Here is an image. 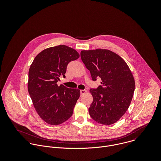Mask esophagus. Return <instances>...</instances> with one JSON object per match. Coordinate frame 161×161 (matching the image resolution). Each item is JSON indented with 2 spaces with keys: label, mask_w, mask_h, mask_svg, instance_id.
I'll use <instances>...</instances> for the list:
<instances>
[{
  "label": "esophagus",
  "mask_w": 161,
  "mask_h": 161,
  "mask_svg": "<svg viewBox=\"0 0 161 161\" xmlns=\"http://www.w3.org/2000/svg\"><path fill=\"white\" fill-rule=\"evenodd\" d=\"M80 96H82L84 93H86V92H87V91L86 90H80Z\"/></svg>",
  "instance_id": "esophagus-1"
}]
</instances>
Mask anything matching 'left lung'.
<instances>
[{
  "label": "left lung",
  "instance_id": "left-lung-1",
  "mask_svg": "<svg viewBox=\"0 0 161 161\" xmlns=\"http://www.w3.org/2000/svg\"><path fill=\"white\" fill-rule=\"evenodd\" d=\"M80 58L92 80H102L101 86L90 89L93 96L90 116L98 123L112 125L130 107L135 89L133 74L126 62L108 49L84 50Z\"/></svg>",
  "mask_w": 161,
  "mask_h": 161
}]
</instances>
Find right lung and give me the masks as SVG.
Here are the masks:
<instances>
[{"instance_id":"1","label":"right lung","mask_w":161,"mask_h":161,"mask_svg":"<svg viewBox=\"0 0 161 161\" xmlns=\"http://www.w3.org/2000/svg\"><path fill=\"white\" fill-rule=\"evenodd\" d=\"M79 54L66 46L51 47L34 59L28 72V91L41 118L51 125L68 120L80 97V91L58 86L60 76H65L68 64Z\"/></svg>"}]
</instances>
